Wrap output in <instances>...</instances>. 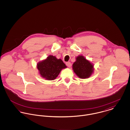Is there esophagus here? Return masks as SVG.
I'll use <instances>...</instances> for the list:
<instances>
[{
  "instance_id": "1",
  "label": "esophagus",
  "mask_w": 130,
  "mask_h": 130,
  "mask_svg": "<svg viewBox=\"0 0 130 130\" xmlns=\"http://www.w3.org/2000/svg\"><path fill=\"white\" fill-rule=\"evenodd\" d=\"M66 65H67L68 67H69V68H70V67H71V66H72L71 63L70 62H66Z\"/></svg>"
}]
</instances>
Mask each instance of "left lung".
Listing matches in <instances>:
<instances>
[{
	"mask_svg": "<svg viewBox=\"0 0 130 130\" xmlns=\"http://www.w3.org/2000/svg\"><path fill=\"white\" fill-rule=\"evenodd\" d=\"M94 65L85 57L79 55L76 57L75 61L73 64V70L75 74L80 78L90 77L94 72Z\"/></svg>",
	"mask_w": 130,
	"mask_h": 130,
	"instance_id": "1",
	"label": "left lung"
}]
</instances>
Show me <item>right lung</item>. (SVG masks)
<instances>
[{
  "label": "right lung",
  "mask_w": 130,
  "mask_h": 130,
  "mask_svg": "<svg viewBox=\"0 0 130 130\" xmlns=\"http://www.w3.org/2000/svg\"><path fill=\"white\" fill-rule=\"evenodd\" d=\"M37 67L40 76L48 80L55 79L61 71L67 68L61 59L52 55L38 62Z\"/></svg>",
  "instance_id": "add662e5"
}]
</instances>
